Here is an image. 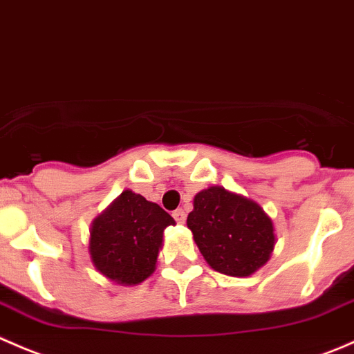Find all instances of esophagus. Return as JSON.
Returning <instances> with one entry per match:
<instances>
[{
	"instance_id": "obj_1",
	"label": "esophagus",
	"mask_w": 354,
	"mask_h": 354,
	"mask_svg": "<svg viewBox=\"0 0 354 354\" xmlns=\"http://www.w3.org/2000/svg\"><path fill=\"white\" fill-rule=\"evenodd\" d=\"M172 215H174V218H176L177 223H184L185 222V212H184V209H176Z\"/></svg>"
}]
</instances>
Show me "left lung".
Listing matches in <instances>:
<instances>
[{"label":"left lung","mask_w":354,"mask_h":354,"mask_svg":"<svg viewBox=\"0 0 354 354\" xmlns=\"http://www.w3.org/2000/svg\"><path fill=\"white\" fill-rule=\"evenodd\" d=\"M192 206L187 227L213 270L248 277L270 260L275 227L257 201L212 185L194 196Z\"/></svg>","instance_id":"obj_1"}]
</instances>
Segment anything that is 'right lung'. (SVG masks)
<instances>
[{
    "label": "right lung",
    "instance_id": "1",
    "mask_svg": "<svg viewBox=\"0 0 354 354\" xmlns=\"http://www.w3.org/2000/svg\"><path fill=\"white\" fill-rule=\"evenodd\" d=\"M176 220L156 203L125 189L91 223L89 254L94 268L118 286L149 277L163 244V232Z\"/></svg>",
    "mask_w": 354,
    "mask_h": 354
}]
</instances>
